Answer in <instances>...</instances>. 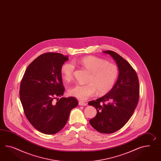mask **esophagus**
<instances>
[{"label": "esophagus", "instance_id": "34e87169", "mask_svg": "<svg viewBox=\"0 0 161 161\" xmlns=\"http://www.w3.org/2000/svg\"><path fill=\"white\" fill-rule=\"evenodd\" d=\"M79 105L80 106H86L87 103L86 102H82V101H79Z\"/></svg>", "mask_w": 161, "mask_h": 161}]
</instances>
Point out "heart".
I'll return each instance as SVG.
<instances>
[{
    "label": "heart",
    "mask_w": 161,
    "mask_h": 161,
    "mask_svg": "<svg viewBox=\"0 0 161 161\" xmlns=\"http://www.w3.org/2000/svg\"><path fill=\"white\" fill-rule=\"evenodd\" d=\"M90 72L86 84H75L69 90L71 96L84 101L93 96L106 94L111 90L118 78L119 70L114 63L107 62L103 59L93 56L84 57L73 62ZM75 66L72 63L64 64L61 69L63 79L70 81L74 75Z\"/></svg>",
    "instance_id": "obj_1"
}]
</instances>
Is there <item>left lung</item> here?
Wrapping results in <instances>:
<instances>
[{
	"mask_svg": "<svg viewBox=\"0 0 161 161\" xmlns=\"http://www.w3.org/2000/svg\"><path fill=\"white\" fill-rule=\"evenodd\" d=\"M103 52L115 60L119 73L116 84L107 94L88 102L97 110L90 123L99 133H113L125 125L137 106L139 81L136 71L122 56L112 51Z\"/></svg>",
	"mask_w": 161,
	"mask_h": 161,
	"instance_id": "left-lung-1",
	"label": "left lung"
}]
</instances>
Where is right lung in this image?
Segmentation results:
<instances>
[{"label": "right lung", "instance_id": "right-lung-1", "mask_svg": "<svg viewBox=\"0 0 161 161\" xmlns=\"http://www.w3.org/2000/svg\"><path fill=\"white\" fill-rule=\"evenodd\" d=\"M68 56L48 52L29 64L21 80L20 98L29 122L40 132L57 133L66 125L71 110L78 105L74 97L61 98L64 92L61 69Z\"/></svg>", "mask_w": 161, "mask_h": 161}]
</instances>
